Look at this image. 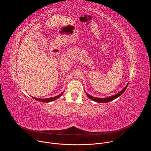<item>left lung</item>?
Masks as SVG:
<instances>
[{"label":"left lung","instance_id":"8db88e82","mask_svg":"<svg viewBox=\"0 0 151 151\" xmlns=\"http://www.w3.org/2000/svg\"><path fill=\"white\" fill-rule=\"evenodd\" d=\"M127 87H125L123 90H122L121 91H119V93H118L117 94L114 95V96H109V97H104V98H98V97H94L93 96H91V95L86 93V94H87V96H88V98H90V99H91L92 100L96 101V102H97V103H107L109 101H112L115 99H116V98H118V97H119L121 95H122L123 94V93L125 91V89H126Z\"/></svg>","mask_w":151,"mask_h":151}]
</instances>
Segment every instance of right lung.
Returning <instances> with one entry per match:
<instances>
[{"label":"right lung","mask_w":151,"mask_h":151,"mask_svg":"<svg viewBox=\"0 0 151 151\" xmlns=\"http://www.w3.org/2000/svg\"><path fill=\"white\" fill-rule=\"evenodd\" d=\"M64 93V91H63L61 94H58V96H56L55 97H50V98H47V99H39V98H36V97H32L34 99L39 101H40V102H46V103H48V102H51V101H54L56 99H58L59 97H60Z\"/></svg>","instance_id":"obj_1"}]
</instances>
